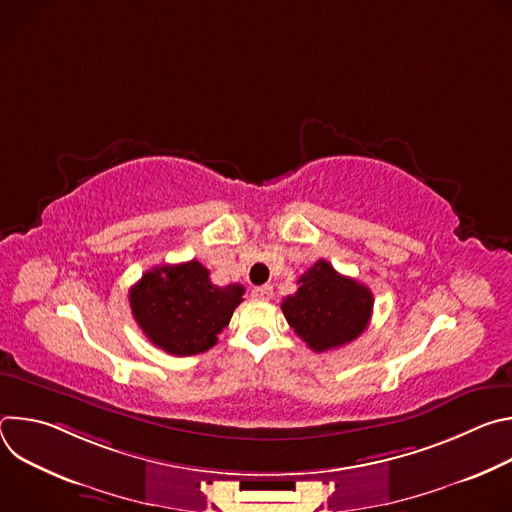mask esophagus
<instances>
[{
	"label": "esophagus",
	"instance_id": "obj_1",
	"mask_svg": "<svg viewBox=\"0 0 512 512\" xmlns=\"http://www.w3.org/2000/svg\"><path fill=\"white\" fill-rule=\"evenodd\" d=\"M251 296H253V300H259V302H267V300H271V296H273V287H271L269 283H265V285H259V287H255V289L251 291Z\"/></svg>",
	"mask_w": 512,
	"mask_h": 512
}]
</instances>
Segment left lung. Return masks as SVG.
I'll return each instance as SVG.
<instances>
[{
    "label": "left lung",
    "mask_w": 512,
    "mask_h": 512,
    "mask_svg": "<svg viewBox=\"0 0 512 512\" xmlns=\"http://www.w3.org/2000/svg\"><path fill=\"white\" fill-rule=\"evenodd\" d=\"M298 285L296 294L281 302V310L312 350L340 348L367 330L375 304L367 285L338 273L326 259L316 261Z\"/></svg>",
    "instance_id": "8db88e82"
}]
</instances>
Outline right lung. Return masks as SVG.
Returning <instances> with one entry per match:
<instances>
[{"label": "right lung", "mask_w": 512, "mask_h": 512, "mask_svg": "<svg viewBox=\"0 0 512 512\" xmlns=\"http://www.w3.org/2000/svg\"><path fill=\"white\" fill-rule=\"evenodd\" d=\"M243 294L239 283L214 285L208 269L192 259L145 271L129 289V306L152 344L174 356H190L216 344Z\"/></svg>", "instance_id": "add662e5"}]
</instances>
